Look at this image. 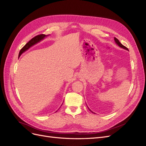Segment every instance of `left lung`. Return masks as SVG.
<instances>
[{
  "mask_svg": "<svg viewBox=\"0 0 146 146\" xmlns=\"http://www.w3.org/2000/svg\"><path fill=\"white\" fill-rule=\"evenodd\" d=\"M114 41H115V42H116V43L119 46V47H121V48H124V49H126V50H129V49H128V48L125 47V46H123L122 44L120 42H119V41L118 40V39L116 38H115V37H114ZM88 109H89V110H90V111H91V112H92V113H93V112H92V111H91V110L89 108H88Z\"/></svg>",
  "mask_w": 146,
  "mask_h": 146,
  "instance_id": "obj_1",
  "label": "left lung"
}]
</instances>
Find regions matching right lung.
<instances>
[{
  "mask_svg": "<svg viewBox=\"0 0 146 146\" xmlns=\"http://www.w3.org/2000/svg\"><path fill=\"white\" fill-rule=\"evenodd\" d=\"M47 36V35H45L44 34H41V35H37V36L33 38L32 39H31V40H30L27 44H26L23 48H21L20 52H19V56H21V55L23 54V52H24L25 51L28 50L30 47L33 46V45L36 44V43H38L39 41H41V40H42V39L44 38L45 37H46Z\"/></svg>",
  "mask_w": 146,
  "mask_h": 146,
  "instance_id": "right-lung-1",
  "label": "right lung"
}]
</instances>
